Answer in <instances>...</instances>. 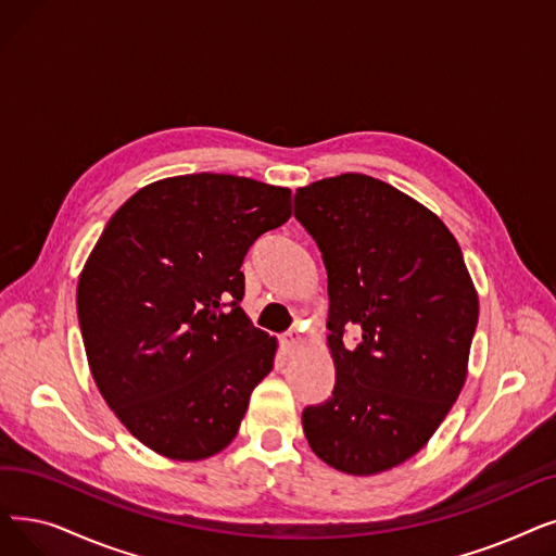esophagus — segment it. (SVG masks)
I'll return each instance as SVG.
<instances>
[{
    "instance_id": "obj_1",
    "label": "esophagus",
    "mask_w": 556,
    "mask_h": 556,
    "mask_svg": "<svg viewBox=\"0 0 556 556\" xmlns=\"http://www.w3.org/2000/svg\"><path fill=\"white\" fill-rule=\"evenodd\" d=\"M281 352L286 354V356H291V354H295L300 348H302V338H300V333H286L283 338H281Z\"/></svg>"
}]
</instances>
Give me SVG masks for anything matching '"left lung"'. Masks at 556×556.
<instances>
[{
    "instance_id": "1",
    "label": "left lung",
    "mask_w": 556,
    "mask_h": 556,
    "mask_svg": "<svg viewBox=\"0 0 556 556\" xmlns=\"http://www.w3.org/2000/svg\"><path fill=\"white\" fill-rule=\"evenodd\" d=\"M295 218L323 252L336 368L331 397L304 408L306 441L341 472L391 470L466 383L479 300L462 248L437 213L356 173L298 188Z\"/></svg>"
}]
</instances>
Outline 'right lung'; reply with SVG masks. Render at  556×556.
<instances>
[{
    "mask_svg": "<svg viewBox=\"0 0 556 556\" xmlns=\"http://www.w3.org/2000/svg\"><path fill=\"white\" fill-rule=\"evenodd\" d=\"M288 218V188L211 173L154 181L113 213L77 313L92 379L142 445L202 462L236 439L277 352L240 308V265Z\"/></svg>",
    "mask_w": 556,
    "mask_h": 556,
    "instance_id": "1",
    "label": "right lung"
}]
</instances>
